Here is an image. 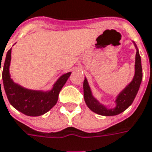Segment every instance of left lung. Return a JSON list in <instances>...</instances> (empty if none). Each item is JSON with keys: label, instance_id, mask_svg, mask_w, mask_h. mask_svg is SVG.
Instances as JSON below:
<instances>
[{"label": "left lung", "instance_id": "8db88e82", "mask_svg": "<svg viewBox=\"0 0 152 152\" xmlns=\"http://www.w3.org/2000/svg\"><path fill=\"white\" fill-rule=\"evenodd\" d=\"M134 46L136 47V58H135V74L132 81L127 85L124 89L119 93L116 96L115 107L109 109L105 105H102L93 96L91 93V88L89 87L87 78H85L83 82V96L84 101L91 111L98 114L100 115L113 116L117 115L120 113L124 112L126 109H128L132 105L133 100L136 97L137 93L139 90L140 84L142 79V62L140 57L139 51L137 47L135 42Z\"/></svg>", "mask_w": 152, "mask_h": 152}]
</instances>
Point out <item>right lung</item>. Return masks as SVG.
<instances>
[{
    "label": "right lung",
    "mask_w": 152,
    "mask_h": 152,
    "mask_svg": "<svg viewBox=\"0 0 152 152\" xmlns=\"http://www.w3.org/2000/svg\"><path fill=\"white\" fill-rule=\"evenodd\" d=\"M2 61V59H1ZM11 61V49L8 50L4 61L2 79L5 91L10 105L17 110L28 116L42 115L49 111L58 101L59 93L65 84L71 72L63 74L53 85L50 91L31 90L15 83L10 78V64Z\"/></svg>",
    "instance_id": "1"
}]
</instances>
